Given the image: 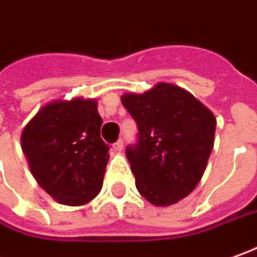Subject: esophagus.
<instances>
[{"label": "esophagus", "mask_w": 257, "mask_h": 257, "mask_svg": "<svg viewBox=\"0 0 257 257\" xmlns=\"http://www.w3.org/2000/svg\"><path fill=\"white\" fill-rule=\"evenodd\" d=\"M121 150H123V140H118V141H116V143L113 144V151L120 152Z\"/></svg>", "instance_id": "esophagus-1"}]
</instances>
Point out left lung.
I'll use <instances>...</instances> for the list:
<instances>
[{"mask_svg": "<svg viewBox=\"0 0 257 257\" xmlns=\"http://www.w3.org/2000/svg\"><path fill=\"white\" fill-rule=\"evenodd\" d=\"M121 103L139 133L125 157L137 190L154 206H171L193 192L214 146L215 117L179 86L157 84L143 95L125 93Z\"/></svg>", "mask_w": 257, "mask_h": 257, "instance_id": "obj_1", "label": "left lung"}]
</instances>
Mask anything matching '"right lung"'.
<instances>
[{
	"instance_id": "obj_1",
	"label": "right lung",
	"mask_w": 257,
	"mask_h": 257,
	"mask_svg": "<svg viewBox=\"0 0 257 257\" xmlns=\"http://www.w3.org/2000/svg\"><path fill=\"white\" fill-rule=\"evenodd\" d=\"M100 127L98 103L77 98L46 105L24 128L32 175L58 203L82 206L100 192L109 161Z\"/></svg>"
}]
</instances>
